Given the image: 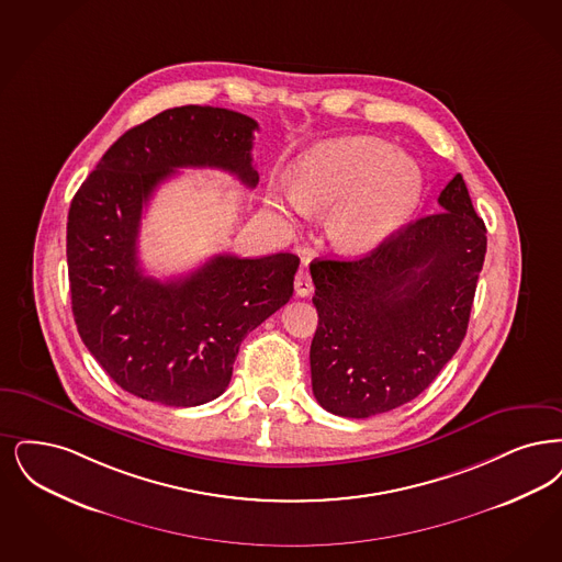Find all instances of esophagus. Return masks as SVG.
<instances>
[{
  "label": "esophagus",
  "mask_w": 562,
  "mask_h": 562,
  "mask_svg": "<svg viewBox=\"0 0 562 562\" xmlns=\"http://www.w3.org/2000/svg\"><path fill=\"white\" fill-rule=\"evenodd\" d=\"M294 292L299 296H310L314 292V282H312L310 271L303 270V268L296 271V276H294Z\"/></svg>",
  "instance_id": "1"
}]
</instances>
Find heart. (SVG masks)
Masks as SVG:
<instances>
[{
	"instance_id": "b5f03b06",
	"label": "heart",
	"mask_w": 562,
	"mask_h": 562,
	"mask_svg": "<svg viewBox=\"0 0 562 562\" xmlns=\"http://www.w3.org/2000/svg\"><path fill=\"white\" fill-rule=\"evenodd\" d=\"M420 192L423 173L412 158L376 137H342L299 158L291 186L270 202L289 229L330 206V243L363 252L389 240L409 220Z\"/></svg>"
}]
</instances>
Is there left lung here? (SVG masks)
Segmentation results:
<instances>
[{"instance_id": "1", "label": "left lung", "mask_w": 562, "mask_h": 562, "mask_svg": "<svg viewBox=\"0 0 562 562\" xmlns=\"http://www.w3.org/2000/svg\"><path fill=\"white\" fill-rule=\"evenodd\" d=\"M441 211L397 229L360 259H315L310 363L315 400L368 418L418 397L464 340L485 261V224L462 176Z\"/></svg>"}]
</instances>
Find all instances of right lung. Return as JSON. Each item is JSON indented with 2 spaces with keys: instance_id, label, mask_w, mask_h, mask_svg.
<instances>
[{
  "instance_id": "add662e5",
  "label": "right lung",
  "mask_w": 562,
  "mask_h": 562,
  "mask_svg": "<svg viewBox=\"0 0 562 562\" xmlns=\"http://www.w3.org/2000/svg\"><path fill=\"white\" fill-rule=\"evenodd\" d=\"M247 114L213 106L162 111L121 135L70 202L68 282L79 337L121 389L155 404L220 397L240 342L292 296L299 257L215 255L178 280L144 276L139 222L180 167H215L257 186Z\"/></svg>"
}]
</instances>
